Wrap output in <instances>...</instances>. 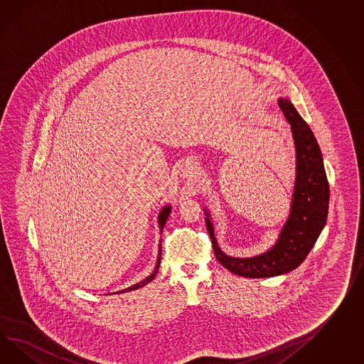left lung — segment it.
Wrapping results in <instances>:
<instances>
[{
  "label": "left lung",
  "instance_id": "left-lung-1",
  "mask_svg": "<svg viewBox=\"0 0 364 364\" xmlns=\"http://www.w3.org/2000/svg\"><path fill=\"white\" fill-rule=\"evenodd\" d=\"M279 107L292 129L296 183L291 213L277 242L257 257H229L218 247L210 214L205 212L217 260L232 274L245 277H271L297 268L311 252L328 218L330 191L317 139L288 98H279Z\"/></svg>",
  "mask_w": 364,
  "mask_h": 364
}]
</instances>
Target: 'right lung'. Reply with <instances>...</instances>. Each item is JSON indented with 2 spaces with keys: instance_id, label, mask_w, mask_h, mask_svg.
Masks as SVG:
<instances>
[{
  "instance_id": "add662e5",
  "label": "right lung",
  "mask_w": 364,
  "mask_h": 364,
  "mask_svg": "<svg viewBox=\"0 0 364 364\" xmlns=\"http://www.w3.org/2000/svg\"><path fill=\"white\" fill-rule=\"evenodd\" d=\"M169 213H171V206H169V205L168 206H166V208H163V209H161V212H160L159 218H158V222H159L160 232H161L163 228H164V225H166V222H167V218H168ZM160 257H161V243L159 245V255H158V262H156V266H155L154 272H152V274H151L149 277H146L144 280H142V282H139V283L135 284V285L130 287V288H126V289L121 291L119 293L135 291V289H138V288H142V287H144L146 284L150 283L151 280H152V279L155 277V275L158 274V268H159L160 266Z\"/></svg>"
}]
</instances>
